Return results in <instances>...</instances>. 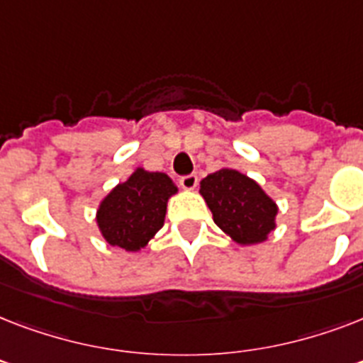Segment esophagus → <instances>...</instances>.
<instances>
[{
	"mask_svg": "<svg viewBox=\"0 0 363 363\" xmlns=\"http://www.w3.org/2000/svg\"><path fill=\"white\" fill-rule=\"evenodd\" d=\"M179 184H181L184 190H196L198 186V175L196 173H190V175H184L179 179Z\"/></svg>",
	"mask_w": 363,
	"mask_h": 363,
	"instance_id": "obj_1",
	"label": "esophagus"
}]
</instances>
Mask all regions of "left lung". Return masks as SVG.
<instances>
[{
	"mask_svg": "<svg viewBox=\"0 0 363 363\" xmlns=\"http://www.w3.org/2000/svg\"><path fill=\"white\" fill-rule=\"evenodd\" d=\"M199 194L209 205L213 220L239 245H256L275 230L277 203L258 182L222 167L199 182Z\"/></svg>",
	"mask_w": 363,
	"mask_h": 363,
	"instance_id": "8db88e82",
	"label": "left lung"
}]
</instances>
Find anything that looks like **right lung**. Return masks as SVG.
Listing matches in <instances>:
<instances>
[{
	"instance_id": "add662e5",
	"label": "right lung",
	"mask_w": 363,
	"mask_h": 363,
	"mask_svg": "<svg viewBox=\"0 0 363 363\" xmlns=\"http://www.w3.org/2000/svg\"><path fill=\"white\" fill-rule=\"evenodd\" d=\"M177 194L169 177L137 167L125 182L116 184L99 203L98 228L113 247L135 252L164 226L167 199Z\"/></svg>"
}]
</instances>
